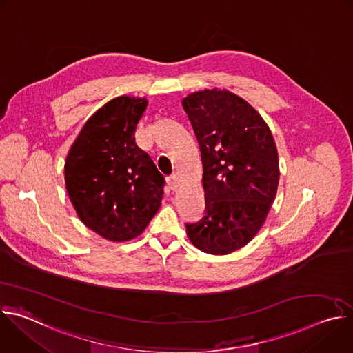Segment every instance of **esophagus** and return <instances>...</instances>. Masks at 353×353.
Returning a JSON list of instances; mask_svg holds the SVG:
<instances>
[{
  "label": "esophagus",
  "mask_w": 353,
  "mask_h": 353,
  "mask_svg": "<svg viewBox=\"0 0 353 353\" xmlns=\"http://www.w3.org/2000/svg\"><path fill=\"white\" fill-rule=\"evenodd\" d=\"M166 183H168V188L169 190H174L177 187V177H176V174H170L166 179Z\"/></svg>",
  "instance_id": "esophagus-1"
}]
</instances>
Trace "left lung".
I'll return each mask as SVG.
<instances>
[{
  "instance_id": "left-lung-1",
  "label": "left lung",
  "mask_w": 353,
  "mask_h": 353,
  "mask_svg": "<svg viewBox=\"0 0 353 353\" xmlns=\"http://www.w3.org/2000/svg\"><path fill=\"white\" fill-rule=\"evenodd\" d=\"M183 109L203 159L205 216L185 225L201 251L225 256L244 247L274 203L279 161L267 123L244 99L219 89L190 93Z\"/></svg>"
}]
</instances>
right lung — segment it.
Masks as SVG:
<instances>
[{"label": "right lung", "mask_w": 353, "mask_h": 353, "mask_svg": "<svg viewBox=\"0 0 353 353\" xmlns=\"http://www.w3.org/2000/svg\"><path fill=\"white\" fill-rule=\"evenodd\" d=\"M146 106L145 97L112 99L85 123L65 159L79 219L110 241L139 236L161 207L165 177L135 142Z\"/></svg>", "instance_id": "right-lung-1"}]
</instances>
